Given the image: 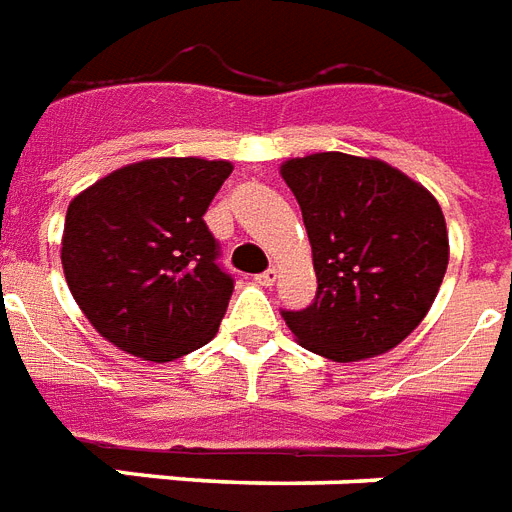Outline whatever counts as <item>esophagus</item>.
Instances as JSON below:
<instances>
[{
  "mask_svg": "<svg viewBox=\"0 0 512 512\" xmlns=\"http://www.w3.org/2000/svg\"><path fill=\"white\" fill-rule=\"evenodd\" d=\"M276 276H279V273H276V268H268V271H265V273L255 276V282L263 284V287H273V282H276Z\"/></svg>",
  "mask_w": 512,
  "mask_h": 512,
  "instance_id": "esophagus-1",
  "label": "esophagus"
}]
</instances>
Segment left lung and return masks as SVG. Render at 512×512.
<instances>
[{"instance_id":"obj_1","label":"left lung","mask_w":512,"mask_h":512,"mask_svg":"<svg viewBox=\"0 0 512 512\" xmlns=\"http://www.w3.org/2000/svg\"><path fill=\"white\" fill-rule=\"evenodd\" d=\"M306 222L317 298L282 311L303 349L333 362L386 354L427 317L448 268L443 209L378 158L314 152L282 163Z\"/></svg>"}]
</instances>
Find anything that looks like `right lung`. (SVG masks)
Returning a JSON list of instances; mask_svg holds the SVG:
<instances>
[{"label":"right lung","mask_w":512,"mask_h":512,"mask_svg":"<svg viewBox=\"0 0 512 512\" xmlns=\"http://www.w3.org/2000/svg\"><path fill=\"white\" fill-rule=\"evenodd\" d=\"M230 161L150 158L112 171L66 209L61 263L96 333L126 354L171 362L217 335L233 279L204 214Z\"/></svg>","instance_id":"right-lung-1"}]
</instances>
